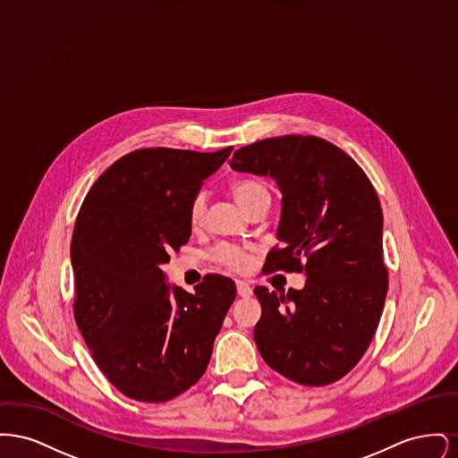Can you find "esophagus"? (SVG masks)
Here are the masks:
<instances>
[{
    "instance_id": "34e87169",
    "label": "esophagus",
    "mask_w": 458,
    "mask_h": 458,
    "mask_svg": "<svg viewBox=\"0 0 458 458\" xmlns=\"http://www.w3.org/2000/svg\"><path fill=\"white\" fill-rule=\"evenodd\" d=\"M235 284H237V293H239L240 297H250L252 295V288H250V284H247V282L237 280Z\"/></svg>"
}]
</instances>
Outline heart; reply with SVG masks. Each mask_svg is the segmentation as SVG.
Segmentation results:
<instances>
[{"label":"heart","mask_w":458,"mask_h":458,"mask_svg":"<svg viewBox=\"0 0 458 458\" xmlns=\"http://www.w3.org/2000/svg\"><path fill=\"white\" fill-rule=\"evenodd\" d=\"M232 194L243 211L262 197H269L267 189L262 185L261 182H258L254 178H242V180L233 182ZM204 208H206V196L200 192L192 199L191 208H189V219H191L192 226H197L200 223L202 215H204ZM213 258H215V261H218L219 264H223L230 269H235V271L243 269L249 262L247 252L243 249L235 247V245H226V243L219 245L218 249L213 252Z\"/></svg>","instance_id":"b5f03b06"}]
</instances>
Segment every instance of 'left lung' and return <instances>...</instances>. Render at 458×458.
<instances>
[{
	"label": "left lung",
	"instance_id": "obj_1",
	"mask_svg": "<svg viewBox=\"0 0 458 458\" xmlns=\"http://www.w3.org/2000/svg\"><path fill=\"white\" fill-rule=\"evenodd\" d=\"M228 163L276 182L282 247L267 254V269L295 267L307 276L302 290L286 295L256 286L262 314L254 340L262 359L305 386L335 383L369 347L386 301L377 194L349 154L312 135L264 139Z\"/></svg>",
	"mask_w": 458,
	"mask_h": 458
}]
</instances>
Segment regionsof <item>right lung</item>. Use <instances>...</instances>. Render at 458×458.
Wrapping results in <instances>:
<instances>
[{
  "label": "right lung",
  "instance_id": "obj_1",
  "mask_svg": "<svg viewBox=\"0 0 458 458\" xmlns=\"http://www.w3.org/2000/svg\"><path fill=\"white\" fill-rule=\"evenodd\" d=\"M232 149L133 151L82 202L70 247L73 314L98 368L129 398L168 402L209 364L235 284L208 275L189 293L163 284L161 266L191 239V202Z\"/></svg>",
  "mask_w": 458,
  "mask_h": 458
}]
</instances>
